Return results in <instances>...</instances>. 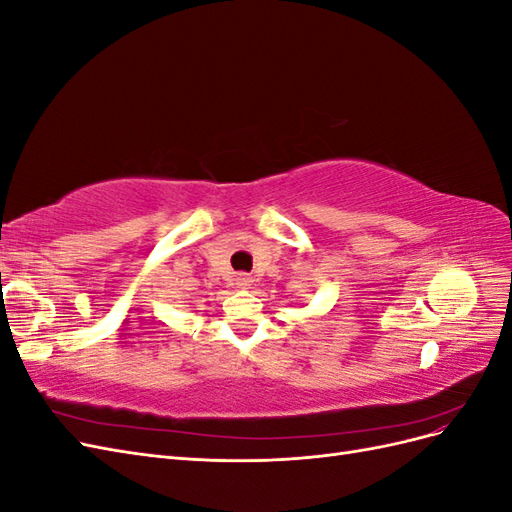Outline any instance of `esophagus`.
<instances>
[{"mask_svg":"<svg viewBox=\"0 0 512 512\" xmlns=\"http://www.w3.org/2000/svg\"><path fill=\"white\" fill-rule=\"evenodd\" d=\"M250 282H252V277L245 275V273H239V275L235 277V286H237V288H247V286H250Z\"/></svg>","mask_w":512,"mask_h":512,"instance_id":"34e87169","label":"esophagus"}]
</instances>
